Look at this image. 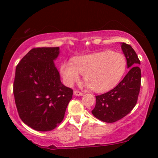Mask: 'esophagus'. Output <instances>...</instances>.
Returning <instances> with one entry per match:
<instances>
[{"instance_id":"obj_1","label":"esophagus","mask_w":158,"mask_h":158,"mask_svg":"<svg viewBox=\"0 0 158 158\" xmlns=\"http://www.w3.org/2000/svg\"><path fill=\"white\" fill-rule=\"evenodd\" d=\"M73 95H74V96H82L83 94L81 93V92L78 91V90H74Z\"/></svg>"}]
</instances>
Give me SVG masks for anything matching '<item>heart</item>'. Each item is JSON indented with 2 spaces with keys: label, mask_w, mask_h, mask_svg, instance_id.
Masks as SVG:
<instances>
[{
  "label": "heart",
  "mask_w": 158,
  "mask_h": 158,
  "mask_svg": "<svg viewBox=\"0 0 158 158\" xmlns=\"http://www.w3.org/2000/svg\"><path fill=\"white\" fill-rule=\"evenodd\" d=\"M126 64L123 54L103 50L74 57L72 62H63L60 72L67 86H72L83 74L87 86L103 93L118 84L126 72Z\"/></svg>",
  "instance_id": "b5f03b06"
}]
</instances>
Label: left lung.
Returning <instances> with one entry per match:
<instances>
[{
    "mask_svg": "<svg viewBox=\"0 0 158 158\" xmlns=\"http://www.w3.org/2000/svg\"><path fill=\"white\" fill-rule=\"evenodd\" d=\"M120 44L129 71L114 89L96 96V106L91 111L94 117L106 123L116 122L129 114L137 103L140 89L138 56L131 45L124 42Z\"/></svg>",
    "mask_w": 158,
    "mask_h": 158,
    "instance_id": "obj_1",
    "label": "left lung"
}]
</instances>
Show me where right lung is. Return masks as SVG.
Instances as JSON below:
<instances>
[{"label": "right lung", "instance_id": "1", "mask_svg": "<svg viewBox=\"0 0 158 158\" xmlns=\"http://www.w3.org/2000/svg\"><path fill=\"white\" fill-rule=\"evenodd\" d=\"M59 48H33L15 69L13 94L20 118L32 129H54L64 119L73 90L64 86L54 61Z\"/></svg>", "mask_w": 158, "mask_h": 158}]
</instances>
